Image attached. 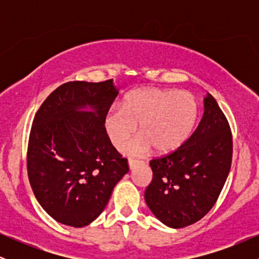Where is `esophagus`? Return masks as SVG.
I'll list each match as a JSON object with an SVG mask.
<instances>
[{"instance_id":"obj_1","label":"esophagus","mask_w":259,"mask_h":259,"mask_svg":"<svg viewBox=\"0 0 259 259\" xmlns=\"http://www.w3.org/2000/svg\"><path fill=\"white\" fill-rule=\"evenodd\" d=\"M127 164H129V169L130 170H133L134 168L136 167V165L140 164L139 160H134V159H129V162H127Z\"/></svg>"}]
</instances>
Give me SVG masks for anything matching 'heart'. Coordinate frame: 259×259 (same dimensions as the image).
<instances>
[{
	"label": "heart",
	"instance_id": "b5f03b06",
	"mask_svg": "<svg viewBox=\"0 0 259 259\" xmlns=\"http://www.w3.org/2000/svg\"><path fill=\"white\" fill-rule=\"evenodd\" d=\"M200 106L192 94L175 89L140 88L127 92L120 106L111 107L103 119L105 132L115 148H123L135 135L126 152L140 156L154 150L169 154L186 144L194 133Z\"/></svg>",
	"mask_w": 259,
	"mask_h": 259
}]
</instances>
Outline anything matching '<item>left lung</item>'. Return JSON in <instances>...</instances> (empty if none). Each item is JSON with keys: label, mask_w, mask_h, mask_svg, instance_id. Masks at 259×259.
I'll return each instance as SVG.
<instances>
[{"label": "left lung", "mask_w": 259, "mask_h": 259, "mask_svg": "<svg viewBox=\"0 0 259 259\" xmlns=\"http://www.w3.org/2000/svg\"><path fill=\"white\" fill-rule=\"evenodd\" d=\"M203 102L202 119L186 144L150 162L153 177L145 201L169 228H185L203 218L218 200L230 171V126L212 95L207 94Z\"/></svg>", "instance_id": "obj_1"}]
</instances>
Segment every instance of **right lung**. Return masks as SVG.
Returning <instances> with one entry per match:
<instances>
[{"label": "right lung", "instance_id": "right-lung-1", "mask_svg": "<svg viewBox=\"0 0 259 259\" xmlns=\"http://www.w3.org/2000/svg\"><path fill=\"white\" fill-rule=\"evenodd\" d=\"M118 92L112 79L65 82L35 115L26 159L29 181L40 206L61 224L82 228L94 222L129 171L103 126Z\"/></svg>", "mask_w": 259, "mask_h": 259}]
</instances>
